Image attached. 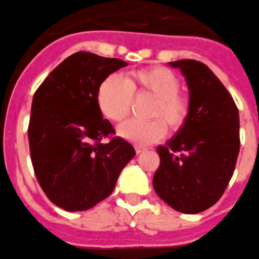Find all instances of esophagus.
<instances>
[{
    "label": "esophagus",
    "instance_id": "34e87169",
    "mask_svg": "<svg viewBox=\"0 0 259 259\" xmlns=\"http://www.w3.org/2000/svg\"><path fill=\"white\" fill-rule=\"evenodd\" d=\"M146 150H147L146 147H142V146H135V152L138 153V155H139V153L144 152V151H146Z\"/></svg>",
    "mask_w": 259,
    "mask_h": 259
}]
</instances>
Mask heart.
I'll return each mask as SVG.
<instances>
[{"instance_id":"1","label":"heart","mask_w":259,"mask_h":259,"mask_svg":"<svg viewBox=\"0 0 259 259\" xmlns=\"http://www.w3.org/2000/svg\"><path fill=\"white\" fill-rule=\"evenodd\" d=\"M181 81L165 67L132 71L126 77L109 74L97 90V104L102 115L113 122H121L130 112L133 94L155 97L150 111V121L130 120L118 127V135L138 146L155 143L170 129L177 130L187 120L190 104L179 94Z\"/></svg>"}]
</instances>
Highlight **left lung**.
<instances>
[{"label":"left lung","mask_w":259,"mask_h":259,"mask_svg":"<svg viewBox=\"0 0 259 259\" xmlns=\"http://www.w3.org/2000/svg\"><path fill=\"white\" fill-rule=\"evenodd\" d=\"M190 90V111L176 135L158 146L153 188L177 211L196 214L213 206L234 174L240 150L239 111L223 83L204 63L170 62Z\"/></svg>","instance_id":"obj_1"}]
</instances>
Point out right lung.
Wrapping results in <instances>:
<instances>
[{
  "instance_id": "add662e5",
  "label": "right lung",
  "mask_w": 259,
  "mask_h": 259,
  "mask_svg": "<svg viewBox=\"0 0 259 259\" xmlns=\"http://www.w3.org/2000/svg\"><path fill=\"white\" fill-rule=\"evenodd\" d=\"M127 63L78 51L51 71L33 95L28 139L39 186L67 211L93 208L112 193L135 156L97 104L102 81Z\"/></svg>"
}]
</instances>
